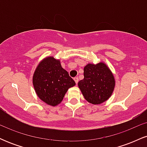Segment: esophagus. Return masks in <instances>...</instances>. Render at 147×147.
<instances>
[{
    "mask_svg": "<svg viewBox=\"0 0 147 147\" xmlns=\"http://www.w3.org/2000/svg\"><path fill=\"white\" fill-rule=\"evenodd\" d=\"M74 80H75L76 84H78V82H79V78H78V77H75V78H74Z\"/></svg>",
    "mask_w": 147,
    "mask_h": 147,
    "instance_id": "1",
    "label": "esophagus"
}]
</instances>
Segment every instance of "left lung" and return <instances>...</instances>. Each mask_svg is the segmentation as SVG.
Segmentation results:
<instances>
[{"label": "left lung", "mask_w": 147, "mask_h": 147, "mask_svg": "<svg viewBox=\"0 0 147 147\" xmlns=\"http://www.w3.org/2000/svg\"><path fill=\"white\" fill-rule=\"evenodd\" d=\"M84 78L78 86L86 100L98 105L108 100L113 92L115 80L110 68L104 62L88 63L84 68Z\"/></svg>", "instance_id": "8db88e82"}]
</instances>
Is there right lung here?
Masks as SVG:
<instances>
[{
	"label": "right lung",
	"mask_w": 147,
	"mask_h": 147,
	"mask_svg": "<svg viewBox=\"0 0 147 147\" xmlns=\"http://www.w3.org/2000/svg\"><path fill=\"white\" fill-rule=\"evenodd\" d=\"M32 83L37 96L52 106L59 104L68 89L75 85L68 72L61 67L60 60L51 56L45 57L38 64Z\"/></svg>",
	"instance_id": "add662e5"
}]
</instances>
